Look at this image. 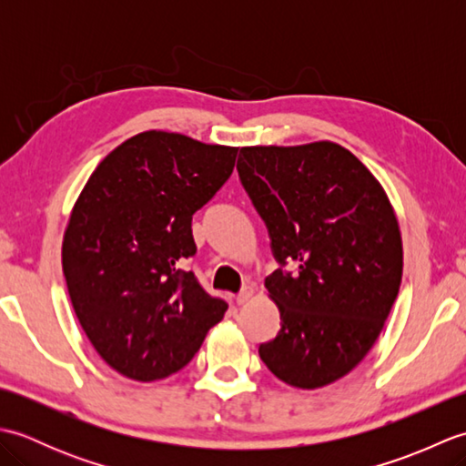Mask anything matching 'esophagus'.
<instances>
[{
	"label": "esophagus",
	"instance_id": "obj_1",
	"mask_svg": "<svg viewBox=\"0 0 466 466\" xmlns=\"http://www.w3.org/2000/svg\"><path fill=\"white\" fill-rule=\"evenodd\" d=\"M252 299H254V286H244V289L238 292V296H236V302L242 306V304H248Z\"/></svg>",
	"mask_w": 466,
	"mask_h": 466
}]
</instances>
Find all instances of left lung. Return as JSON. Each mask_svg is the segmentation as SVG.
Wrapping results in <instances>:
<instances>
[{"label": "left lung", "instance_id": "8db88e82", "mask_svg": "<svg viewBox=\"0 0 466 466\" xmlns=\"http://www.w3.org/2000/svg\"><path fill=\"white\" fill-rule=\"evenodd\" d=\"M236 167L276 260L296 264V274L266 279L282 329L260 344V359L294 389H322L369 354L397 300V214L374 174L336 142L246 146Z\"/></svg>", "mask_w": 466, "mask_h": 466}]
</instances>
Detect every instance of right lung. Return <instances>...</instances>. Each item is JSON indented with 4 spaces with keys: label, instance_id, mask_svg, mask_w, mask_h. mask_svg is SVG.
I'll return each instance as SVG.
<instances>
[{
    "label": "right lung",
    "instance_id": "1",
    "mask_svg": "<svg viewBox=\"0 0 466 466\" xmlns=\"http://www.w3.org/2000/svg\"><path fill=\"white\" fill-rule=\"evenodd\" d=\"M238 147L147 130L127 137L87 177L69 214L62 266L74 312L96 352L137 382L177 372L228 304L184 258L192 216L234 170Z\"/></svg>",
    "mask_w": 466,
    "mask_h": 466
}]
</instances>
